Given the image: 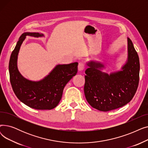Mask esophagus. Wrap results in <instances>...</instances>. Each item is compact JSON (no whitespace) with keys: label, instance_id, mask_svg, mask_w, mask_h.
Listing matches in <instances>:
<instances>
[{"label":"esophagus","instance_id":"esophagus-1","mask_svg":"<svg viewBox=\"0 0 148 148\" xmlns=\"http://www.w3.org/2000/svg\"><path fill=\"white\" fill-rule=\"evenodd\" d=\"M85 68V64L83 61H81L79 63V66H78V68L79 71H82V70L84 69V68Z\"/></svg>","mask_w":148,"mask_h":148}]
</instances>
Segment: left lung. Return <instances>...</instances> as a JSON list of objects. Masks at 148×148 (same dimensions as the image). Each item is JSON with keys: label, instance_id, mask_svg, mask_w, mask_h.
<instances>
[{"label": "left lung", "instance_id": "1", "mask_svg": "<svg viewBox=\"0 0 148 148\" xmlns=\"http://www.w3.org/2000/svg\"><path fill=\"white\" fill-rule=\"evenodd\" d=\"M85 71L84 95L94 108L108 112L126 105L134 97L139 82L140 62L133 42L128 38V60L121 71L108 75L103 65L91 61Z\"/></svg>", "mask_w": 148, "mask_h": 148}]
</instances>
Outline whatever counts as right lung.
Returning a JSON list of instances; mask_svg holds the SVG:
<instances>
[{"label": "right lung", "mask_w": 148, "mask_h": 148, "mask_svg": "<svg viewBox=\"0 0 148 148\" xmlns=\"http://www.w3.org/2000/svg\"><path fill=\"white\" fill-rule=\"evenodd\" d=\"M43 36L36 32L23 33L12 51L9 63L10 79L13 91L22 103L37 110H51L59 104L65 85L77 73L78 63L58 65L46 77L39 82L24 78L17 66L20 46L26 36Z\"/></svg>", "instance_id": "right-lung-1"}]
</instances>
